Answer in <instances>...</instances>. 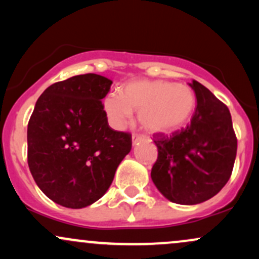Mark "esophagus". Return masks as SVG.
<instances>
[{"label":"esophagus","instance_id":"esophagus-1","mask_svg":"<svg viewBox=\"0 0 259 259\" xmlns=\"http://www.w3.org/2000/svg\"><path fill=\"white\" fill-rule=\"evenodd\" d=\"M142 139V135H139V134H134L133 135V144H136L139 140Z\"/></svg>","mask_w":259,"mask_h":259}]
</instances>
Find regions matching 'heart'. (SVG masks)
Listing matches in <instances>:
<instances>
[{"label":"heart","mask_w":259,"mask_h":259,"mask_svg":"<svg viewBox=\"0 0 259 259\" xmlns=\"http://www.w3.org/2000/svg\"><path fill=\"white\" fill-rule=\"evenodd\" d=\"M196 96L191 88L164 80H134L123 92H109L103 108L109 123L121 129L139 111L142 127L152 133H168L187 123L195 111Z\"/></svg>","instance_id":"1"}]
</instances>
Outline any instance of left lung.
Wrapping results in <instances>:
<instances>
[{
    "mask_svg": "<svg viewBox=\"0 0 259 259\" xmlns=\"http://www.w3.org/2000/svg\"><path fill=\"white\" fill-rule=\"evenodd\" d=\"M190 86L197 106L189 125L171 135H153L158 157L151 178L160 194L179 204H197L218 194L230 179L237 151L228 107L196 80Z\"/></svg>",
    "mask_w": 259,
    "mask_h": 259,
    "instance_id": "8db88e82",
    "label": "left lung"
}]
</instances>
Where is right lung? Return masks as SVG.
Returning <instances> with one entry per match:
<instances>
[{"label":"right lung","instance_id":"right-lung-1","mask_svg":"<svg viewBox=\"0 0 259 259\" xmlns=\"http://www.w3.org/2000/svg\"><path fill=\"white\" fill-rule=\"evenodd\" d=\"M112 80L82 74L42 92L28 123V164L50 200L84 208L100 200L132 150V134L108 125L103 108Z\"/></svg>","mask_w":259,"mask_h":259}]
</instances>
